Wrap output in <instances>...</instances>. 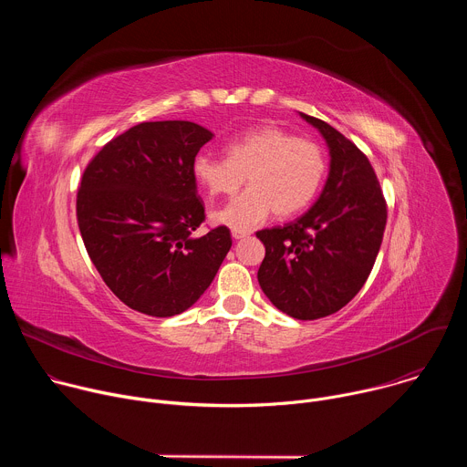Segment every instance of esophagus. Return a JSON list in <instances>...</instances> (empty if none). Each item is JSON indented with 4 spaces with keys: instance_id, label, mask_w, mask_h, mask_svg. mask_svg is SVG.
<instances>
[{
    "instance_id": "34e87169",
    "label": "esophagus",
    "mask_w": 467,
    "mask_h": 467,
    "mask_svg": "<svg viewBox=\"0 0 467 467\" xmlns=\"http://www.w3.org/2000/svg\"><path fill=\"white\" fill-rule=\"evenodd\" d=\"M251 233L249 231H240V229H233V238L234 240H242V238H245V236H249Z\"/></svg>"
}]
</instances>
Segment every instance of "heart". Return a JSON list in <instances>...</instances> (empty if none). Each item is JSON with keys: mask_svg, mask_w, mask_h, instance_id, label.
<instances>
[{"mask_svg": "<svg viewBox=\"0 0 467 467\" xmlns=\"http://www.w3.org/2000/svg\"><path fill=\"white\" fill-rule=\"evenodd\" d=\"M192 171L213 197L234 195L247 175L251 188L213 214L216 223L247 231L272 213L286 218L305 211L321 188L327 159L314 140L296 139L275 125H258L225 146V159L199 153Z\"/></svg>", "mask_w": 467, "mask_h": 467, "instance_id": "obj_1", "label": "heart"}]
</instances>
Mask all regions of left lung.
<instances>
[{"instance_id": "left-lung-1", "label": "left lung", "mask_w": 467, "mask_h": 467, "mask_svg": "<svg viewBox=\"0 0 467 467\" xmlns=\"http://www.w3.org/2000/svg\"><path fill=\"white\" fill-rule=\"evenodd\" d=\"M327 142L330 170L314 207L285 227L262 229L258 285L281 312L317 319L346 306L368 281L388 218L368 157L340 130L303 114Z\"/></svg>"}]
</instances>
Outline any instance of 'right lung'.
<instances>
[{
    "instance_id": "add662e5",
    "label": "right lung",
    "mask_w": 467,
    "mask_h": 467,
    "mask_svg": "<svg viewBox=\"0 0 467 467\" xmlns=\"http://www.w3.org/2000/svg\"><path fill=\"white\" fill-rule=\"evenodd\" d=\"M213 132L193 121H144L107 142L78 190L88 256L129 308L170 317L214 281L233 240L225 225L203 236V199L192 171Z\"/></svg>"
}]
</instances>
